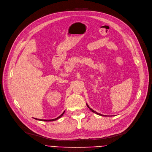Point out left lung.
Wrapping results in <instances>:
<instances>
[{"instance_id":"left-lung-1","label":"left lung","mask_w":152,"mask_h":152,"mask_svg":"<svg viewBox=\"0 0 152 152\" xmlns=\"http://www.w3.org/2000/svg\"><path fill=\"white\" fill-rule=\"evenodd\" d=\"M86 105H87V107H88V109H90V110L91 111V112H94V113H96V114H97V115H101V116H104V115H102V114H101V113H97V112H96V111H94V110H93L91 108H90V107H89V105L86 104Z\"/></svg>"}]
</instances>
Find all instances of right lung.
I'll return each mask as SVG.
<instances>
[{
    "mask_svg": "<svg viewBox=\"0 0 152 152\" xmlns=\"http://www.w3.org/2000/svg\"><path fill=\"white\" fill-rule=\"evenodd\" d=\"M64 112H65V111L62 113L60 116H59L58 117H57L56 118H55V119H52V120H42V119H37V118H35V120H40V121H55V120H58V119H59V118H60L62 115H63V114L64 113Z\"/></svg>",
    "mask_w": 152,
    "mask_h": 152,
    "instance_id": "obj_1",
    "label": "right lung"
}]
</instances>
